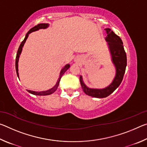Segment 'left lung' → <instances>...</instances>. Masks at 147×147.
<instances>
[{
    "mask_svg": "<svg viewBox=\"0 0 147 147\" xmlns=\"http://www.w3.org/2000/svg\"><path fill=\"white\" fill-rule=\"evenodd\" d=\"M105 30L107 34L105 39L108 42L109 50L111 56V60L116 69L115 76L113 80L110 85L104 89H92L86 86L83 81L82 76H80V82L84 93L89 96L95 98L107 97L120 86L127 65L126 54L121 39L110 28H106Z\"/></svg>",
    "mask_w": 147,
    "mask_h": 147,
    "instance_id": "obj_1",
    "label": "left lung"
}]
</instances>
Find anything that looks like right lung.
Listing matches in <instances>:
<instances>
[{
	"instance_id": "obj_1",
	"label": "right lung",
	"mask_w": 147,
	"mask_h": 147,
	"mask_svg": "<svg viewBox=\"0 0 147 147\" xmlns=\"http://www.w3.org/2000/svg\"><path fill=\"white\" fill-rule=\"evenodd\" d=\"M49 26V24L48 23H41V24H38V25L35 26L33 28H32L30 30L27 32V34H26L25 38H24V40L22 41V43L20 45V46L18 49V51H17V56H16V73L17 74V76L19 78V73H18V62H19V56L21 55V53L22 52V50H23V47L24 46V43L26 41L27 38L29 36V34L32 33V32H35L38 30L39 29H45L47 28H48ZM70 67V65L69 64H67L66 65H65L64 67L61 69L60 74H59V77L58 80V82L55 86H54L53 88L49 89V90L47 91H30V90H27V91L29 92L30 93H31L32 94H35V95H39V96H44V95H49V94H53L54 92H55L56 91V89H58V87L59 86V81H60V79L63 76V74L65 73L67 70Z\"/></svg>"
}]
</instances>
